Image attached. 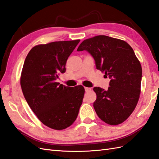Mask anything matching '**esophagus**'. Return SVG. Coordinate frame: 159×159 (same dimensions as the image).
Returning a JSON list of instances; mask_svg holds the SVG:
<instances>
[{
	"label": "esophagus",
	"instance_id": "34e87169",
	"mask_svg": "<svg viewBox=\"0 0 159 159\" xmlns=\"http://www.w3.org/2000/svg\"><path fill=\"white\" fill-rule=\"evenodd\" d=\"M85 92H89L91 90H92V89L89 88V87H85Z\"/></svg>",
	"mask_w": 159,
	"mask_h": 159
}]
</instances>
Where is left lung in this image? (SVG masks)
<instances>
[{
	"label": "left lung",
	"instance_id": "1",
	"mask_svg": "<svg viewBox=\"0 0 159 159\" xmlns=\"http://www.w3.org/2000/svg\"><path fill=\"white\" fill-rule=\"evenodd\" d=\"M87 50L97 70L111 80L107 91L95 87L93 107L101 120L110 125L126 121L135 109L141 93L142 68L132 47L124 40L97 35L80 43L77 51Z\"/></svg>",
	"mask_w": 159,
	"mask_h": 159
}]
</instances>
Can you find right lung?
I'll return each instance as SVG.
<instances>
[{"label":"right lung","mask_w":159,"mask_h":159,"mask_svg":"<svg viewBox=\"0 0 159 159\" xmlns=\"http://www.w3.org/2000/svg\"><path fill=\"white\" fill-rule=\"evenodd\" d=\"M80 39L53 42L32 48L24 63L20 85L30 108L46 126L63 130L79 114L85 89L82 85L64 86L56 82Z\"/></svg>","instance_id":"add662e5"}]
</instances>
